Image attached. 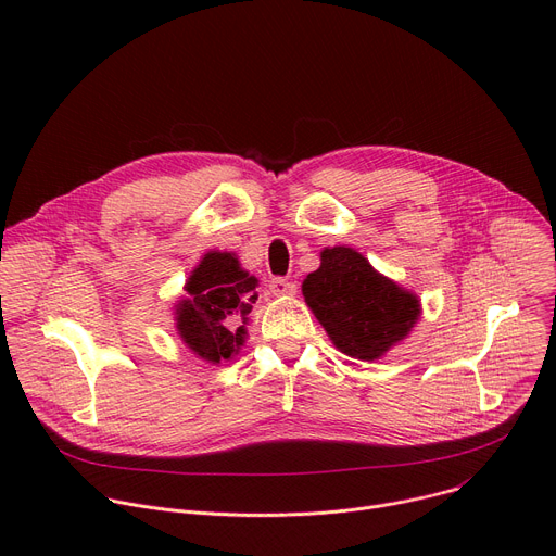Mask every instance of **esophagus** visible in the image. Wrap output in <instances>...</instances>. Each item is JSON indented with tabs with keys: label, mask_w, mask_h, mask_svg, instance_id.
Returning <instances> with one entry per match:
<instances>
[{
	"label": "esophagus",
	"mask_w": 556,
	"mask_h": 556,
	"mask_svg": "<svg viewBox=\"0 0 556 556\" xmlns=\"http://www.w3.org/2000/svg\"><path fill=\"white\" fill-rule=\"evenodd\" d=\"M269 289H271L274 295H291V293H295V285L291 280H287V278H274L269 282Z\"/></svg>",
	"instance_id": "esophagus-1"
}]
</instances>
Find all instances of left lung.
<instances>
[{"mask_svg": "<svg viewBox=\"0 0 556 556\" xmlns=\"http://www.w3.org/2000/svg\"><path fill=\"white\" fill-rule=\"evenodd\" d=\"M303 295L331 343L358 361L386 356L420 316L416 293L378 274L352 247L323 249Z\"/></svg>", "mask_w": 556, "mask_h": 556, "instance_id": "8db88e82", "label": "left lung"}]
</instances>
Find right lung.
<instances>
[{
	"mask_svg": "<svg viewBox=\"0 0 556 556\" xmlns=\"http://www.w3.org/2000/svg\"><path fill=\"white\" fill-rule=\"evenodd\" d=\"M258 278L249 276L229 251H208L187 280V298L176 305L182 343L202 361L218 365L240 352Z\"/></svg>",
	"mask_w": 556,
	"mask_h": 556,
	"instance_id": "obj_1",
	"label": "right lung"
}]
</instances>
